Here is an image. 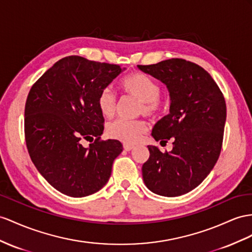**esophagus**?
Instances as JSON below:
<instances>
[{"label":"esophagus","instance_id":"1","mask_svg":"<svg viewBox=\"0 0 252 252\" xmlns=\"http://www.w3.org/2000/svg\"><path fill=\"white\" fill-rule=\"evenodd\" d=\"M134 148V145H131V144H126V143H125L124 144V149L126 150V151H131L132 149Z\"/></svg>","mask_w":252,"mask_h":252}]
</instances>
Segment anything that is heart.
<instances>
[{"mask_svg": "<svg viewBox=\"0 0 252 252\" xmlns=\"http://www.w3.org/2000/svg\"><path fill=\"white\" fill-rule=\"evenodd\" d=\"M121 93L126 96L138 100L137 114L149 118H156L163 108L160 98V87L151 76L141 72H132L126 75L119 83ZM96 104L103 117L111 119L117 109V100L108 88L102 89L96 100ZM148 131L145 120H116L107 126V134L112 138L134 144L143 137Z\"/></svg>", "mask_w": 252, "mask_h": 252, "instance_id": "1", "label": "heart"}]
</instances>
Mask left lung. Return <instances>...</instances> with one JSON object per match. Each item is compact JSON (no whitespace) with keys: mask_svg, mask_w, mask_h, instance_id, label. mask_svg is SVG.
I'll return each mask as SVG.
<instances>
[{"mask_svg":"<svg viewBox=\"0 0 252 252\" xmlns=\"http://www.w3.org/2000/svg\"><path fill=\"white\" fill-rule=\"evenodd\" d=\"M137 67L168 88L169 114L154 126L152 136L160 144L173 141L170 152L148 146L144 182L160 196L184 195L208 177L220 154L227 117L223 94L208 71L195 63L171 59Z\"/></svg>","mask_w":252,"mask_h":252,"instance_id":"obj_1","label":"left lung"}]
</instances>
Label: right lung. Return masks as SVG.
<instances>
[{
    "instance_id": "add662e5",
    "label": "right lung",
    "mask_w": 252,
    "mask_h": 252,
    "mask_svg": "<svg viewBox=\"0 0 252 252\" xmlns=\"http://www.w3.org/2000/svg\"><path fill=\"white\" fill-rule=\"evenodd\" d=\"M119 64L67 56L32 86L24 109L32 162L55 189L70 197L100 190L122 152L119 140H102L104 118L96 100L121 72ZM83 140L94 143L88 148Z\"/></svg>"
}]
</instances>
